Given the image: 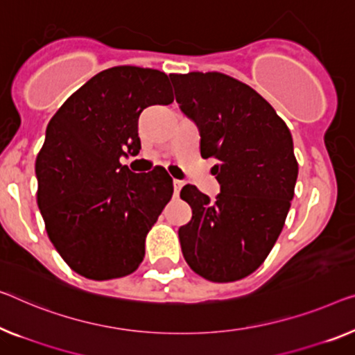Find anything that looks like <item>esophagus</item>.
<instances>
[{
	"label": "esophagus",
	"instance_id": "esophagus-1",
	"mask_svg": "<svg viewBox=\"0 0 355 355\" xmlns=\"http://www.w3.org/2000/svg\"><path fill=\"white\" fill-rule=\"evenodd\" d=\"M182 188H183V182H180V180H173V194H175L177 198L180 191H182Z\"/></svg>",
	"mask_w": 355,
	"mask_h": 355
}]
</instances>
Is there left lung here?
Here are the masks:
<instances>
[{
	"mask_svg": "<svg viewBox=\"0 0 355 355\" xmlns=\"http://www.w3.org/2000/svg\"><path fill=\"white\" fill-rule=\"evenodd\" d=\"M180 108L199 127L200 156L215 157V200L193 184L180 198L193 216L178 230L189 268L211 282L257 271L276 244L295 194L293 139L250 86L218 71L168 75Z\"/></svg>",
	"mask_w": 355,
	"mask_h": 355,
	"instance_id": "obj_1",
	"label": "left lung"
}]
</instances>
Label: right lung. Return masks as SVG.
Masks as SVG:
<instances>
[{
    "label": "right lung",
    "instance_id": "1",
    "mask_svg": "<svg viewBox=\"0 0 355 355\" xmlns=\"http://www.w3.org/2000/svg\"><path fill=\"white\" fill-rule=\"evenodd\" d=\"M172 102L166 73L113 67L71 94L47 124L35 164L38 207L55 250L81 276L124 277L144 261L146 234L173 183L166 168L134 173L119 159L139 155L141 111Z\"/></svg>",
    "mask_w": 355,
    "mask_h": 355
}]
</instances>
